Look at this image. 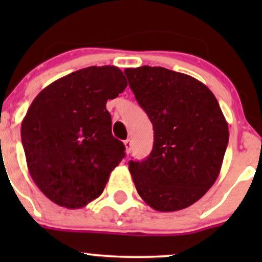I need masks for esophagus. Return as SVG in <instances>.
Here are the masks:
<instances>
[{
	"instance_id": "1",
	"label": "esophagus",
	"mask_w": 262,
	"mask_h": 262,
	"mask_svg": "<svg viewBox=\"0 0 262 262\" xmlns=\"http://www.w3.org/2000/svg\"><path fill=\"white\" fill-rule=\"evenodd\" d=\"M124 146H125V152L129 154V152L132 151V140L130 139L124 140Z\"/></svg>"
}]
</instances>
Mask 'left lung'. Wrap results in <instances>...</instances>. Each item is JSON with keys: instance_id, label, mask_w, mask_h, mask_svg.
Instances as JSON below:
<instances>
[{"instance_id": "left-lung-1", "label": "left lung", "mask_w": 262, "mask_h": 262, "mask_svg": "<svg viewBox=\"0 0 262 262\" xmlns=\"http://www.w3.org/2000/svg\"><path fill=\"white\" fill-rule=\"evenodd\" d=\"M124 74L154 129L150 155L129 161L135 188L159 212L187 208L212 187L223 164L229 130L217 98L194 77L160 66Z\"/></svg>"}]
</instances>
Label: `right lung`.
<instances>
[{"mask_svg": "<svg viewBox=\"0 0 262 262\" xmlns=\"http://www.w3.org/2000/svg\"><path fill=\"white\" fill-rule=\"evenodd\" d=\"M125 87L116 66H90L54 81L32 102L20 128L27 166L54 203L81 208L103 192L125 156L106 103Z\"/></svg>", "mask_w": 262, "mask_h": 262, "instance_id": "add662e5", "label": "right lung"}]
</instances>
